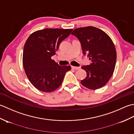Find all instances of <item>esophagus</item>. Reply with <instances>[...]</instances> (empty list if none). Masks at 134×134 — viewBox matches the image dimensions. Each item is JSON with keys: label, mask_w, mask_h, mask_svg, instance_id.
Instances as JSON below:
<instances>
[{"label": "esophagus", "mask_w": 134, "mask_h": 134, "mask_svg": "<svg viewBox=\"0 0 134 134\" xmlns=\"http://www.w3.org/2000/svg\"><path fill=\"white\" fill-rule=\"evenodd\" d=\"M72 68L73 69H75V70H77V69H80V68L79 67H77V66H72Z\"/></svg>", "instance_id": "obj_1"}]
</instances>
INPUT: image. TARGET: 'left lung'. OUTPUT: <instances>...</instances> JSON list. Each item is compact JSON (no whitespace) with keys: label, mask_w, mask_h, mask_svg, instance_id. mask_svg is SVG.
Returning <instances> with one entry per match:
<instances>
[{"label":"left lung","mask_w":134,"mask_h":134,"mask_svg":"<svg viewBox=\"0 0 134 134\" xmlns=\"http://www.w3.org/2000/svg\"><path fill=\"white\" fill-rule=\"evenodd\" d=\"M72 34L80 40L83 54L91 61L90 65L81 66L87 77L81 84L90 90L101 88L110 80L116 66L117 54L112 40L104 31L91 26L76 28Z\"/></svg>","instance_id":"obj_1"}]
</instances>
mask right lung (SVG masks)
Instances as JSON below:
<instances>
[{
  "label": "right lung",
  "mask_w": 134,
  "mask_h": 134,
  "mask_svg": "<svg viewBox=\"0 0 134 134\" xmlns=\"http://www.w3.org/2000/svg\"><path fill=\"white\" fill-rule=\"evenodd\" d=\"M73 29L46 28L35 31L26 40L23 63L25 74L35 88L44 92L55 91L61 85L70 65L60 66L51 57Z\"/></svg>",
  "instance_id": "1"
}]
</instances>
